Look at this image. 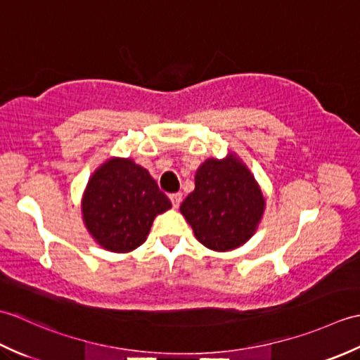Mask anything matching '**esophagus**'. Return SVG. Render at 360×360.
Instances as JSON below:
<instances>
[{
	"label": "esophagus",
	"instance_id": "obj_1",
	"mask_svg": "<svg viewBox=\"0 0 360 360\" xmlns=\"http://www.w3.org/2000/svg\"><path fill=\"white\" fill-rule=\"evenodd\" d=\"M168 198H170L173 207H179V204L182 201V193H179V192L178 193H172V195H168Z\"/></svg>",
	"mask_w": 360,
	"mask_h": 360
}]
</instances>
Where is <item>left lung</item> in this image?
<instances>
[{
  "mask_svg": "<svg viewBox=\"0 0 360 360\" xmlns=\"http://www.w3.org/2000/svg\"><path fill=\"white\" fill-rule=\"evenodd\" d=\"M264 198L254 176L235 156L207 159L181 212L205 248L231 250L246 243L262 219Z\"/></svg>",
  "mask_w": 360,
  "mask_h": 360,
  "instance_id": "8db88e82",
  "label": "left lung"
}]
</instances>
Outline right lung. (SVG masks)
I'll use <instances>...</instances> for the list:
<instances>
[{
  "instance_id": "add662e5",
  "label": "right lung",
  "mask_w": 360,
  "mask_h": 360,
  "mask_svg": "<svg viewBox=\"0 0 360 360\" xmlns=\"http://www.w3.org/2000/svg\"><path fill=\"white\" fill-rule=\"evenodd\" d=\"M172 207L156 181L131 159H111L89 179L83 221L93 238L111 252H129L147 240L153 219Z\"/></svg>"
}]
</instances>
